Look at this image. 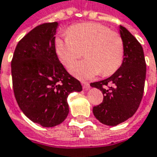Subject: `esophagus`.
Returning a JSON list of instances; mask_svg holds the SVG:
<instances>
[{
    "instance_id": "esophagus-1",
    "label": "esophagus",
    "mask_w": 157,
    "mask_h": 157,
    "mask_svg": "<svg viewBox=\"0 0 157 157\" xmlns=\"http://www.w3.org/2000/svg\"><path fill=\"white\" fill-rule=\"evenodd\" d=\"M82 86L85 90H88L90 88V84L88 82H82Z\"/></svg>"
}]
</instances>
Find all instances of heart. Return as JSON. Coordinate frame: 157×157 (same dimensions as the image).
<instances>
[{"label": "heart", "mask_w": 157, "mask_h": 157, "mask_svg": "<svg viewBox=\"0 0 157 157\" xmlns=\"http://www.w3.org/2000/svg\"><path fill=\"white\" fill-rule=\"evenodd\" d=\"M55 49L58 59L66 67L84 52L86 58L70 68L73 75L82 79L94 78L100 71L102 75H111L120 68L124 57L121 34L95 22L71 26L67 36L55 39Z\"/></svg>", "instance_id": "1"}]
</instances>
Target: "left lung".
Masks as SVG:
<instances>
[{
	"mask_svg": "<svg viewBox=\"0 0 157 157\" xmlns=\"http://www.w3.org/2000/svg\"><path fill=\"white\" fill-rule=\"evenodd\" d=\"M120 33L124 43L121 67L104 80L91 83L102 91L103 101L94 106V116L101 123L116 126L132 117L142 101L146 78V62L141 44L123 26Z\"/></svg>",
	"mask_w": 157,
	"mask_h": 157,
	"instance_id": "left-lung-1",
	"label": "left lung"
}]
</instances>
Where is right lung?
I'll return each instance as SVG.
<instances>
[{"label": "right lung", "instance_id": "right-lung-1", "mask_svg": "<svg viewBox=\"0 0 157 157\" xmlns=\"http://www.w3.org/2000/svg\"><path fill=\"white\" fill-rule=\"evenodd\" d=\"M57 22H45L30 30L15 47L11 61L16 102L30 121L51 128L69 113L67 97L82 91L80 82L60 63L55 49Z\"/></svg>", "mask_w": 157, "mask_h": 157}]
</instances>
